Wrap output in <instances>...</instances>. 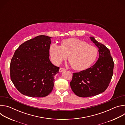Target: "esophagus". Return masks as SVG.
<instances>
[{
  "label": "esophagus",
  "instance_id": "esophagus-1",
  "mask_svg": "<svg viewBox=\"0 0 125 125\" xmlns=\"http://www.w3.org/2000/svg\"><path fill=\"white\" fill-rule=\"evenodd\" d=\"M65 70H66V69H65V68H63L61 67V68H60V69H59V72H63V71H65Z\"/></svg>",
  "mask_w": 125,
  "mask_h": 125
}]
</instances>
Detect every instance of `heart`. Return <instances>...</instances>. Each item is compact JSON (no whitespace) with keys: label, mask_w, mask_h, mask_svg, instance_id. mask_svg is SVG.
I'll return each instance as SVG.
<instances>
[{"label":"heart","mask_w":125,"mask_h":125,"mask_svg":"<svg viewBox=\"0 0 125 125\" xmlns=\"http://www.w3.org/2000/svg\"><path fill=\"white\" fill-rule=\"evenodd\" d=\"M52 61L56 65L60 64L67 57L74 69L83 70L90 67L97 56V50L86 42L75 38L64 39L60 46L52 43L49 48Z\"/></svg>","instance_id":"obj_1"}]
</instances>
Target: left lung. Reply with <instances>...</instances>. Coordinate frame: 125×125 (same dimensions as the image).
<instances>
[{
	"label": "left lung",
	"mask_w": 125,
	"mask_h": 125,
	"mask_svg": "<svg viewBox=\"0 0 125 125\" xmlns=\"http://www.w3.org/2000/svg\"><path fill=\"white\" fill-rule=\"evenodd\" d=\"M90 38L99 49L98 59L91 67L74 73L70 82L74 93L82 97L95 96L105 92L113 75L114 63L110 50L94 38Z\"/></svg>",
	"instance_id": "8db88e82"
}]
</instances>
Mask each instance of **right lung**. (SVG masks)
<instances>
[{"label":"right lung","instance_id":"obj_1","mask_svg":"<svg viewBox=\"0 0 125 125\" xmlns=\"http://www.w3.org/2000/svg\"><path fill=\"white\" fill-rule=\"evenodd\" d=\"M50 38L41 35L26 41L16 50L11 59V80L25 95L45 97L53 90L59 67L52 64L49 58Z\"/></svg>","mask_w":125,"mask_h":125}]
</instances>
